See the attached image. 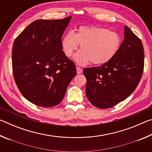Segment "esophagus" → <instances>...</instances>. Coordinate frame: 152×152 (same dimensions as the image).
Wrapping results in <instances>:
<instances>
[{
  "instance_id": "1",
  "label": "esophagus",
  "mask_w": 152,
  "mask_h": 152,
  "mask_svg": "<svg viewBox=\"0 0 152 152\" xmlns=\"http://www.w3.org/2000/svg\"><path fill=\"white\" fill-rule=\"evenodd\" d=\"M76 72L77 74H81L82 72V69L79 67H76Z\"/></svg>"
}]
</instances>
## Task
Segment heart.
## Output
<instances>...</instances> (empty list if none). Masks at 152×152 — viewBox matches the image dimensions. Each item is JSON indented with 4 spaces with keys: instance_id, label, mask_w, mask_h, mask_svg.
Wrapping results in <instances>:
<instances>
[{
    "instance_id": "1",
    "label": "heart",
    "mask_w": 152,
    "mask_h": 152,
    "mask_svg": "<svg viewBox=\"0 0 152 152\" xmlns=\"http://www.w3.org/2000/svg\"><path fill=\"white\" fill-rule=\"evenodd\" d=\"M121 39L117 33L100 27L80 26L75 33L69 31L61 39V48L67 57H71L80 45L81 50L74 56L77 64L90 62L103 65L112 60L119 50Z\"/></svg>"
}]
</instances>
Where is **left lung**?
<instances>
[{"instance_id": "8db88e82", "label": "left lung", "mask_w": 152, "mask_h": 152, "mask_svg": "<svg viewBox=\"0 0 152 152\" xmlns=\"http://www.w3.org/2000/svg\"><path fill=\"white\" fill-rule=\"evenodd\" d=\"M124 37L112 60L101 66L83 70L86 78L87 99L100 109H108L124 101L135 91L142 76V42L127 25Z\"/></svg>"}]
</instances>
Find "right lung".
Here are the masks:
<instances>
[{"mask_svg":"<svg viewBox=\"0 0 152 152\" xmlns=\"http://www.w3.org/2000/svg\"><path fill=\"white\" fill-rule=\"evenodd\" d=\"M71 18L36 20L14 41L15 81L23 96L37 106L51 107L60 103L76 74L75 64L61 48V36Z\"/></svg>","mask_w":152,"mask_h":152,"instance_id":"1","label":"right lung"}]
</instances>
